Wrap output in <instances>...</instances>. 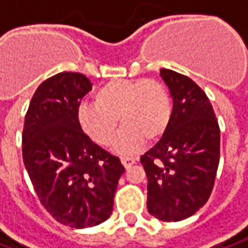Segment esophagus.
Segmentation results:
<instances>
[{
  "label": "esophagus",
  "mask_w": 248,
  "mask_h": 248,
  "mask_svg": "<svg viewBox=\"0 0 248 248\" xmlns=\"http://www.w3.org/2000/svg\"><path fill=\"white\" fill-rule=\"evenodd\" d=\"M121 161H122V164H124V167L126 168V169L132 167L133 164H136V159L135 158H132V156H122Z\"/></svg>",
  "instance_id": "1"
}]
</instances>
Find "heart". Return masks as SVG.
I'll list each match as a JSON object with an SVG mask.
<instances>
[{
    "label": "heart",
    "instance_id": "1",
    "mask_svg": "<svg viewBox=\"0 0 248 248\" xmlns=\"http://www.w3.org/2000/svg\"><path fill=\"white\" fill-rule=\"evenodd\" d=\"M94 103L79 108V124L97 144L109 145L118 130L124 129L118 150L135 151L143 141L153 143L165 135L172 119V100L167 87L154 79H118L98 87Z\"/></svg>",
    "mask_w": 248,
    "mask_h": 248
}]
</instances>
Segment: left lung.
<instances>
[{
    "instance_id": "1",
    "label": "left lung",
    "mask_w": 248,
    "mask_h": 248,
    "mask_svg": "<svg viewBox=\"0 0 248 248\" xmlns=\"http://www.w3.org/2000/svg\"><path fill=\"white\" fill-rule=\"evenodd\" d=\"M159 76L173 107L165 135L140 162L147 175V208L156 219L178 222L208 201L219 165L221 132L208 97L190 78L170 69Z\"/></svg>"
}]
</instances>
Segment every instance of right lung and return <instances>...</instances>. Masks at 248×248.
I'll list each match as a JSON object with an SVG mask.
<instances>
[{
    "label": "right lung",
    "mask_w": 248,
    "mask_h": 248,
    "mask_svg": "<svg viewBox=\"0 0 248 248\" xmlns=\"http://www.w3.org/2000/svg\"><path fill=\"white\" fill-rule=\"evenodd\" d=\"M84 75L62 72L34 93L23 126L22 154L40 202L70 228H92L112 214L119 158L81 130L79 105L92 90Z\"/></svg>",
    "instance_id": "add662e5"
}]
</instances>
